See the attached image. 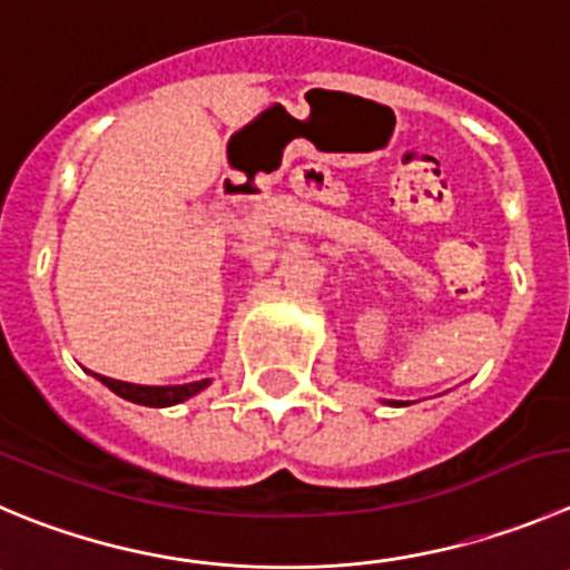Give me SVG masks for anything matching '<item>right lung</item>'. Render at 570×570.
Masks as SVG:
<instances>
[{
  "label": "right lung",
  "instance_id": "add662e5",
  "mask_svg": "<svg viewBox=\"0 0 570 570\" xmlns=\"http://www.w3.org/2000/svg\"><path fill=\"white\" fill-rule=\"evenodd\" d=\"M109 391H115L117 396L129 399V402H137V405L146 407H168L177 405V402H185L194 393H199L202 387L210 385V380L190 382V385H168V387H151V385H131V382L111 380V376H98Z\"/></svg>",
  "mask_w": 570,
  "mask_h": 570
}]
</instances>
